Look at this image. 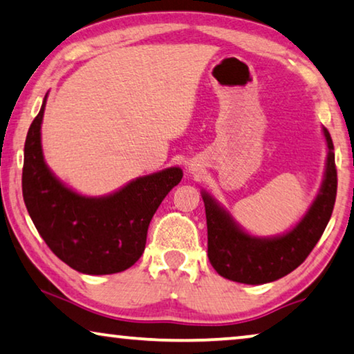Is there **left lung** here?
<instances>
[{
	"label": "left lung",
	"mask_w": 354,
	"mask_h": 354,
	"mask_svg": "<svg viewBox=\"0 0 354 354\" xmlns=\"http://www.w3.org/2000/svg\"><path fill=\"white\" fill-rule=\"evenodd\" d=\"M328 163L318 197L295 227L275 239H256L234 223L208 194H202L208 227V259L221 277L245 284L275 281L307 259L328 225L337 195L334 145L328 129Z\"/></svg>",
	"instance_id": "8db88e82"
}]
</instances>
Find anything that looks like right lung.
Instances as JSON below:
<instances>
[{"instance_id":"add662e5","label":"right lung","mask_w":354,"mask_h":354,"mask_svg":"<svg viewBox=\"0 0 354 354\" xmlns=\"http://www.w3.org/2000/svg\"><path fill=\"white\" fill-rule=\"evenodd\" d=\"M41 111L25 140L22 192L28 214L50 251L87 275L124 272L143 254L147 227L179 184L178 167L135 179L108 197H82L52 175L41 149Z\"/></svg>"}]
</instances>
